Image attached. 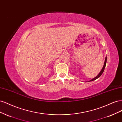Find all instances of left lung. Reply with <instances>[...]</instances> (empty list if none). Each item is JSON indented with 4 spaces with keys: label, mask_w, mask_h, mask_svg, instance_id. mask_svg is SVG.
Here are the masks:
<instances>
[{
    "label": "left lung",
    "mask_w": 122,
    "mask_h": 122,
    "mask_svg": "<svg viewBox=\"0 0 122 122\" xmlns=\"http://www.w3.org/2000/svg\"><path fill=\"white\" fill-rule=\"evenodd\" d=\"M106 61H107V57H106V56L105 61H104V66H103V67L102 70H101L100 72V73H99V74H98L96 77H95V78H94L92 79V80H90L89 81H94V80H96V79H97V78H99V77H100L101 76V75L102 74V73H103V72H104V69H105V66H106ZM89 81H88V82H89Z\"/></svg>",
    "instance_id": "obj_1"
}]
</instances>
